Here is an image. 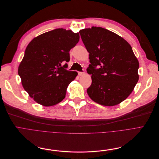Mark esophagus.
Returning <instances> with one entry per match:
<instances>
[{
  "label": "esophagus",
  "instance_id": "1",
  "mask_svg": "<svg viewBox=\"0 0 159 159\" xmlns=\"http://www.w3.org/2000/svg\"><path fill=\"white\" fill-rule=\"evenodd\" d=\"M78 75H85V72H78Z\"/></svg>",
  "mask_w": 159,
  "mask_h": 159
}]
</instances>
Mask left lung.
I'll use <instances>...</instances> for the list:
<instances>
[{
  "label": "left lung",
  "mask_w": 159,
  "mask_h": 159,
  "mask_svg": "<svg viewBox=\"0 0 159 159\" xmlns=\"http://www.w3.org/2000/svg\"><path fill=\"white\" fill-rule=\"evenodd\" d=\"M89 53L87 69L92 84L87 90L91 99L105 106H114L132 93L139 81V63L132 47L109 30L93 26L79 32Z\"/></svg>",
  "instance_id": "obj_1"
}]
</instances>
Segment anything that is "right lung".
I'll return each mask as SVG.
<instances>
[{
	"label": "right lung",
	"instance_id": "1",
	"mask_svg": "<svg viewBox=\"0 0 159 159\" xmlns=\"http://www.w3.org/2000/svg\"><path fill=\"white\" fill-rule=\"evenodd\" d=\"M80 39L78 33L57 28L35 37L27 46L18 74L29 96L44 106L65 98L66 89L77 72L66 70L69 51Z\"/></svg>",
	"mask_w": 159,
	"mask_h": 159
}]
</instances>
